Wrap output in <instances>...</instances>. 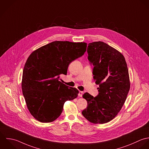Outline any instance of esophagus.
Instances as JSON below:
<instances>
[{"instance_id": "obj_1", "label": "esophagus", "mask_w": 149, "mask_h": 149, "mask_svg": "<svg viewBox=\"0 0 149 149\" xmlns=\"http://www.w3.org/2000/svg\"><path fill=\"white\" fill-rule=\"evenodd\" d=\"M83 91H79V96L80 97H81L82 96H83Z\"/></svg>"}]
</instances>
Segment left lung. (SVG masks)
Listing matches in <instances>:
<instances>
[{"mask_svg":"<svg viewBox=\"0 0 149 149\" xmlns=\"http://www.w3.org/2000/svg\"><path fill=\"white\" fill-rule=\"evenodd\" d=\"M87 53L99 93L95 97L84 94L88 106L82 114L92 123H106L117 115L127 99L130 88L127 65L121 53L102 42L89 43Z\"/></svg>","mask_w":149,"mask_h":149,"instance_id":"obj_1","label":"left lung"}]
</instances>
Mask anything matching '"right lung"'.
I'll return each instance as SVG.
<instances>
[{
    "label": "right lung",
    "mask_w": 149,
    "mask_h": 149,
    "mask_svg": "<svg viewBox=\"0 0 149 149\" xmlns=\"http://www.w3.org/2000/svg\"><path fill=\"white\" fill-rule=\"evenodd\" d=\"M87 45L55 41L34 51L27 59L22 91L29 112L39 121L55 120L65 102L77 97L79 91L59 81V75L67 74L70 63L84 55Z\"/></svg>",
    "instance_id": "add662e5"
}]
</instances>
